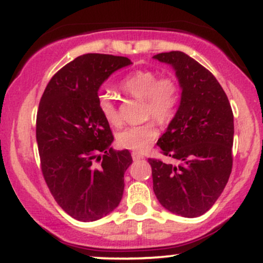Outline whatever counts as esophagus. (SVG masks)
Here are the masks:
<instances>
[{
  "mask_svg": "<svg viewBox=\"0 0 263 263\" xmlns=\"http://www.w3.org/2000/svg\"><path fill=\"white\" fill-rule=\"evenodd\" d=\"M144 157L142 156V155H140V153H137V152H132V159H134V161L136 162V161H142V159H143Z\"/></svg>",
  "mask_w": 263,
  "mask_h": 263,
  "instance_id": "obj_1",
  "label": "esophagus"
}]
</instances>
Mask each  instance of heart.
Returning <instances> with one entry per match:
<instances>
[{"label":"heart","mask_w":263,"mask_h":263,"mask_svg":"<svg viewBox=\"0 0 263 263\" xmlns=\"http://www.w3.org/2000/svg\"><path fill=\"white\" fill-rule=\"evenodd\" d=\"M123 92L141 99L144 102V115L152 116L159 122H165L173 116L179 102V87L172 77L158 74L153 70H137L125 78L120 84ZM98 107L102 117L111 126L119 127L121 116L110 95L101 92L98 96ZM159 131L153 121L140 126H129L117 135V144L121 148L146 152L158 138Z\"/></svg>","instance_id":"obj_1"}]
</instances>
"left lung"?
Returning a JSON list of instances; mask_svg holds the SVG:
<instances>
[{
	"mask_svg": "<svg viewBox=\"0 0 263 263\" xmlns=\"http://www.w3.org/2000/svg\"><path fill=\"white\" fill-rule=\"evenodd\" d=\"M153 58L174 69L182 89L179 107L157 142L179 164L149 158L153 190L164 209L197 218L215 204L230 177L234 115L219 81L197 60L178 50Z\"/></svg>",
	"mask_w": 263,
	"mask_h": 263,
	"instance_id": "left-lung-1",
	"label": "left lung"
}]
</instances>
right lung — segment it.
I'll list each match as a JSON object with an SVG mask.
<instances>
[{
	"instance_id": "right-lung-1",
	"label": "right lung",
	"mask_w": 263,
	"mask_h": 263,
	"mask_svg": "<svg viewBox=\"0 0 263 263\" xmlns=\"http://www.w3.org/2000/svg\"><path fill=\"white\" fill-rule=\"evenodd\" d=\"M126 57L84 54L50 79L39 102L37 138L42 173L58 205L79 221H95L119 206L127 149L114 151L110 125L98 107L99 89Z\"/></svg>"
}]
</instances>
